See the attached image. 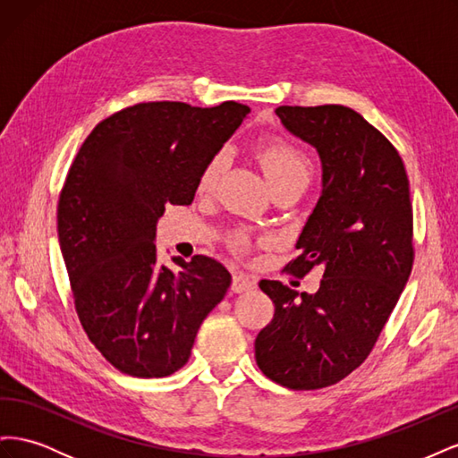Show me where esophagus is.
Segmentation results:
<instances>
[{
    "label": "esophagus",
    "mask_w": 458,
    "mask_h": 458,
    "mask_svg": "<svg viewBox=\"0 0 458 458\" xmlns=\"http://www.w3.org/2000/svg\"><path fill=\"white\" fill-rule=\"evenodd\" d=\"M256 288V283L252 279H248V276L244 275H234L233 276V283H231V290L233 293H248V290H254Z\"/></svg>",
    "instance_id": "esophagus-1"
}]
</instances>
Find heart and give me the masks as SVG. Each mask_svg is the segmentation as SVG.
I'll return each instance as SVG.
<instances>
[{
	"label": "heart",
	"instance_id": "1",
	"mask_svg": "<svg viewBox=\"0 0 458 458\" xmlns=\"http://www.w3.org/2000/svg\"><path fill=\"white\" fill-rule=\"evenodd\" d=\"M256 157L261 162L263 170H266L275 191L290 187V185L310 183L311 174H313L311 158L306 150H303L300 145L286 140V137L271 135V137H266V140H261L256 147ZM225 164H227L225 150H217L206 160L197 182L199 192H210L216 189L221 174L225 170ZM229 244L233 250L237 252L248 250V239L244 234H233L229 239Z\"/></svg>",
	"mask_w": 458,
	"mask_h": 458
}]
</instances>
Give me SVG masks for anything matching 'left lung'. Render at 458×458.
Segmentation results:
<instances>
[{
	"label": "left lung",
	"instance_id": "8db88e82",
	"mask_svg": "<svg viewBox=\"0 0 458 458\" xmlns=\"http://www.w3.org/2000/svg\"><path fill=\"white\" fill-rule=\"evenodd\" d=\"M323 160V192L286 271L323 269L315 294L261 281L273 303L256 336V363L290 390H318L361 367L403 293L414 263L412 204L395 147L342 105L275 110Z\"/></svg>",
	"mask_w": 458,
	"mask_h": 458
}]
</instances>
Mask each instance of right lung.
I'll list each match as a JSON object with an SVG mask.
<instances>
[{"mask_svg":"<svg viewBox=\"0 0 458 458\" xmlns=\"http://www.w3.org/2000/svg\"><path fill=\"white\" fill-rule=\"evenodd\" d=\"M250 108L137 103L101 120L68 170L57 206L74 310L106 361L137 378H162L191 357L197 332L231 284L208 256L157 266V219L191 204L202 165Z\"/></svg>","mask_w":458,"mask_h":458,"instance_id":"add662e5","label":"right lung"}]
</instances>
